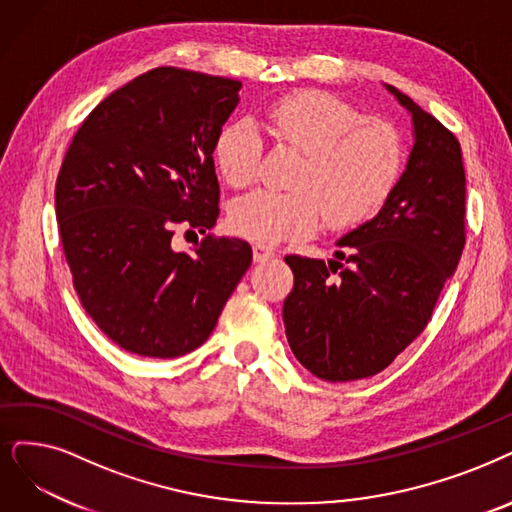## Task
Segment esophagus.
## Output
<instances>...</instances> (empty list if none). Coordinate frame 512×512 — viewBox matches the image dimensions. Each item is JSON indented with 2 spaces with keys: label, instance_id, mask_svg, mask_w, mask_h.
Masks as SVG:
<instances>
[{
  "label": "esophagus",
  "instance_id": "34e87169",
  "mask_svg": "<svg viewBox=\"0 0 512 512\" xmlns=\"http://www.w3.org/2000/svg\"><path fill=\"white\" fill-rule=\"evenodd\" d=\"M252 252H254L256 262H267V260L275 258V250L271 248V245H264V243H256Z\"/></svg>",
  "mask_w": 512,
  "mask_h": 512
}]
</instances>
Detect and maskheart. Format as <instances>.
Returning <instances> with one entry per match:
<instances>
[{"mask_svg":"<svg viewBox=\"0 0 512 512\" xmlns=\"http://www.w3.org/2000/svg\"><path fill=\"white\" fill-rule=\"evenodd\" d=\"M271 138L300 153L290 193L256 191L237 199L229 214L235 235L275 243L309 235L321 216L327 227L351 229L374 218L393 195L405 166L403 136L391 121L321 90L281 96L264 111ZM262 140L248 121L222 130L216 166L235 189L252 185Z\"/></svg>","mask_w":512,"mask_h":512,"instance_id":"1","label":"heart"}]
</instances>
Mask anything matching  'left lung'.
Instances as JSON below:
<instances>
[{"instance_id": "left-lung-1", "label": "left lung", "mask_w": 512, "mask_h": 512, "mask_svg": "<svg viewBox=\"0 0 512 512\" xmlns=\"http://www.w3.org/2000/svg\"><path fill=\"white\" fill-rule=\"evenodd\" d=\"M388 90L412 113L416 136L393 195L338 241L336 260L285 256L294 273L285 336L306 370L327 382L382 372L424 332L466 241L458 138L410 96Z\"/></svg>"}]
</instances>
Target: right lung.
<instances>
[{"mask_svg":"<svg viewBox=\"0 0 512 512\" xmlns=\"http://www.w3.org/2000/svg\"><path fill=\"white\" fill-rule=\"evenodd\" d=\"M239 88L151 69L84 119L60 166L56 218L75 292L100 330L140 357L206 342L252 264L248 241L210 233L220 214L212 153ZM176 226L207 237L176 253Z\"/></svg>","mask_w":512,"mask_h":512,"instance_id":"obj_1","label":"right lung"}]
</instances>
